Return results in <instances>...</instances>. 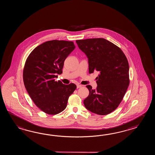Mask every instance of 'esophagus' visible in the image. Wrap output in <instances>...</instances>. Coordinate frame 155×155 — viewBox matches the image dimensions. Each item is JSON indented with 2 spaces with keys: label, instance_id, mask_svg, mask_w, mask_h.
I'll return each mask as SVG.
<instances>
[{
  "label": "esophagus",
  "instance_id": "obj_1",
  "mask_svg": "<svg viewBox=\"0 0 155 155\" xmlns=\"http://www.w3.org/2000/svg\"><path fill=\"white\" fill-rule=\"evenodd\" d=\"M76 87H77V89H79V88L81 87H82V86L80 85H76Z\"/></svg>",
  "mask_w": 155,
  "mask_h": 155
}]
</instances>
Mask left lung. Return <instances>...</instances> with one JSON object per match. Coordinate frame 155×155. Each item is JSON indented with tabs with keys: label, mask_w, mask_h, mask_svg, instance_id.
<instances>
[{
	"label": "left lung",
	"mask_w": 155,
	"mask_h": 155,
	"mask_svg": "<svg viewBox=\"0 0 155 155\" xmlns=\"http://www.w3.org/2000/svg\"><path fill=\"white\" fill-rule=\"evenodd\" d=\"M88 58L90 74L98 71L96 90L86 86L89 95L84 104L90 111L105 115L114 111L121 102L130 83L129 65L119 47L104 38L76 41Z\"/></svg>",
	"instance_id": "obj_1"
}]
</instances>
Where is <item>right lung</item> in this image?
<instances>
[{"label": "right lung", "instance_id": "1", "mask_svg": "<svg viewBox=\"0 0 155 155\" xmlns=\"http://www.w3.org/2000/svg\"><path fill=\"white\" fill-rule=\"evenodd\" d=\"M73 41L53 40L36 47L26 59L23 81L33 102L43 112L56 115L66 107L68 99L76 89L75 84L56 81L63 73L64 63L75 49Z\"/></svg>", "mask_w": 155, "mask_h": 155}]
</instances>
